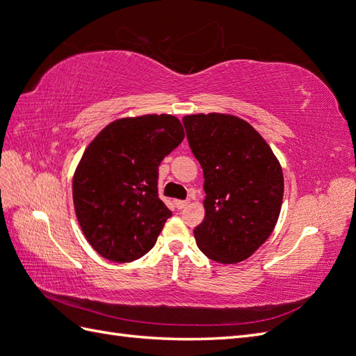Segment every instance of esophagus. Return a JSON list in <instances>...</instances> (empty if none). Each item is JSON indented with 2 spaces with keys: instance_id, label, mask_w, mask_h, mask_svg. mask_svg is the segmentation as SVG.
Returning a JSON list of instances; mask_svg holds the SVG:
<instances>
[{
  "instance_id": "esophagus-1",
  "label": "esophagus",
  "mask_w": 356,
  "mask_h": 356,
  "mask_svg": "<svg viewBox=\"0 0 356 356\" xmlns=\"http://www.w3.org/2000/svg\"><path fill=\"white\" fill-rule=\"evenodd\" d=\"M186 204H188V202H185V200H175V206L177 209H184Z\"/></svg>"
}]
</instances>
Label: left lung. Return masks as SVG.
Listing matches in <instances>:
<instances>
[{
  "label": "left lung",
  "instance_id": "left-lung-1",
  "mask_svg": "<svg viewBox=\"0 0 356 356\" xmlns=\"http://www.w3.org/2000/svg\"><path fill=\"white\" fill-rule=\"evenodd\" d=\"M184 124L204 177V218L194 229L198 249L220 264L241 262L275 230L282 167L267 140L235 115L194 113Z\"/></svg>",
  "mask_w": 356,
  "mask_h": 356
}]
</instances>
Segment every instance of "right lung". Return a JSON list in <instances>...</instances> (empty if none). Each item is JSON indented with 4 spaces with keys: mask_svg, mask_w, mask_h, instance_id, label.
<instances>
[{
    "mask_svg": "<svg viewBox=\"0 0 356 356\" xmlns=\"http://www.w3.org/2000/svg\"><path fill=\"white\" fill-rule=\"evenodd\" d=\"M175 115L118 118L88 144L72 176V202L88 243L131 262L150 252L171 211L158 197V168L184 140Z\"/></svg>",
    "mask_w": 356,
    "mask_h": 356,
    "instance_id": "obj_1",
    "label": "right lung"
}]
</instances>
